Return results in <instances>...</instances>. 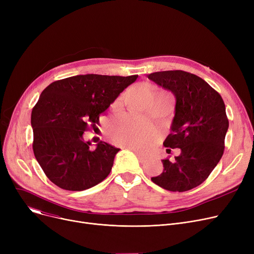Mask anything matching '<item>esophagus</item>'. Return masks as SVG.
Returning <instances> with one entry per match:
<instances>
[{"label": "esophagus", "mask_w": 254, "mask_h": 254, "mask_svg": "<svg viewBox=\"0 0 254 254\" xmlns=\"http://www.w3.org/2000/svg\"><path fill=\"white\" fill-rule=\"evenodd\" d=\"M125 148H127V149H130V150L134 151L141 162L145 161V158H146V157H145V155H143V154H142V153H141V152H140V151H139L137 148L132 147V146H125Z\"/></svg>", "instance_id": "obj_1"}]
</instances>
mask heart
<instances>
[{
  "label": "heart",
  "mask_w": 254,
  "mask_h": 254,
  "mask_svg": "<svg viewBox=\"0 0 254 254\" xmlns=\"http://www.w3.org/2000/svg\"><path fill=\"white\" fill-rule=\"evenodd\" d=\"M109 130L116 143L141 148L151 144L156 137V128L153 125L130 115H126L112 124Z\"/></svg>",
  "instance_id": "b5f03b06"
}]
</instances>
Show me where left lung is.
I'll list each match as a JSON object with an SVG mask.
<instances>
[{
    "mask_svg": "<svg viewBox=\"0 0 254 254\" xmlns=\"http://www.w3.org/2000/svg\"><path fill=\"white\" fill-rule=\"evenodd\" d=\"M147 77L175 96L172 131L164 145L181 149L174 162L163 159V173L151 180L170 191L192 190L208 178L223 154L229 128L224 102L204 79L189 72L163 71Z\"/></svg>",
    "mask_w": 254,
    "mask_h": 254,
    "instance_id": "left-lung-1",
    "label": "left lung"
}]
</instances>
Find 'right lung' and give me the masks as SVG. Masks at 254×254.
Listing matches in <instances>:
<instances>
[{
	"instance_id": "obj_1",
	"label": "right lung",
	"mask_w": 254,
	"mask_h": 254,
	"mask_svg": "<svg viewBox=\"0 0 254 254\" xmlns=\"http://www.w3.org/2000/svg\"><path fill=\"white\" fill-rule=\"evenodd\" d=\"M138 75H77L49 84L32 111L33 150L48 179L65 190L80 191L110 174L119 148L99 142L96 149L83 132L99 125L115 99Z\"/></svg>"
}]
</instances>
